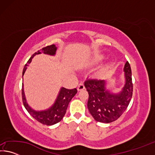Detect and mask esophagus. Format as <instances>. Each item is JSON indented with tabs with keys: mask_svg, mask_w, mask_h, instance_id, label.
<instances>
[{
	"mask_svg": "<svg viewBox=\"0 0 155 155\" xmlns=\"http://www.w3.org/2000/svg\"><path fill=\"white\" fill-rule=\"evenodd\" d=\"M84 89H85V85H84V84L83 83H79V85H78V87H77L78 91L83 90H84Z\"/></svg>",
	"mask_w": 155,
	"mask_h": 155,
	"instance_id": "esophagus-1",
	"label": "esophagus"
}]
</instances>
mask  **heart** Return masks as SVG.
Masks as SVG:
<instances>
[{
  "mask_svg": "<svg viewBox=\"0 0 155 155\" xmlns=\"http://www.w3.org/2000/svg\"><path fill=\"white\" fill-rule=\"evenodd\" d=\"M99 61V60L98 59H96V60H95V62H98Z\"/></svg>",
  "mask_w": 155,
  "mask_h": 155,
  "instance_id": "obj_1",
  "label": "heart"
}]
</instances>
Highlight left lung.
I'll return each mask as SVG.
<instances>
[{"instance_id": "obj_1", "label": "left lung", "mask_w": 155, "mask_h": 155, "mask_svg": "<svg viewBox=\"0 0 155 155\" xmlns=\"http://www.w3.org/2000/svg\"><path fill=\"white\" fill-rule=\"evenodd\" d=\"M125 84L121 91L114 94L106 90L107 82L104 80L88 79L85 87L89 94L87 108L97 122L110 123L117 120L130 103L133 95L132 72L129 63L124 68Z\"/></svg>"}]
</instances>
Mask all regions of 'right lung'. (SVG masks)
Segmentation results:
<instances>
[{
    "mask_svg": "<svg viewBox=\"0 0 155 155\" xmlns=\"http://www.w3.org/2000/svg\"><path fill=\"white\" fill-rule=\"evenodd\" d=\"M56 51V46L54 44H52L51 46L44 47L40 51L35 52L31 57V58L28 59L27 64H25L24 69H23L22 75H24L27 66L32 61V59L34 56L36 55V54H41V52H43V53L46 54H49V55H54ZM77 93V90L76 88L72 89V90H68V89L65 87H61L59 91L58 96H57L55 102L52 104V107H50L48 109L44 110V111H35L27 103V100H26L25 98L24 87H23L22 83V97L23 104H24L25 109L27 110L29 114L33 117H34L37 121L41 123V124L48 126L53 125L61 121L65 114L69 103Z\"/></svg>",
    "mask_w": 155,
    "mask_h": 155,
    "instance_id": "add662e5",
    "label": "right lung"
}]
</instances>
